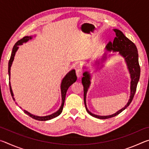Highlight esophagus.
I'll use <instances>...</instances> for the list:
<instances>
[{
    "instance_id": "1",
    "label": "esophagus",
    "mask_w": 149,
    "mask_h": 149,
    "mask_svg": "<svg viewBox=\"0 0 149 149\" xmlns=\"http://www.w3.org/2000/svg\"><path fill=\"white\" fill-rule=\"evenodd\" d=\"M82 74H83L82 70H81V69L76 70V75L78 78H80L81 77Z\"/></svg>"
}]
</instances>
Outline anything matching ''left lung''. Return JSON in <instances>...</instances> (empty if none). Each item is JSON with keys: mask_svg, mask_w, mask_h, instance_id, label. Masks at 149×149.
Segmentation results:
<instances>
[{"mask_svg": "<svg viewBox=\"0 0 149 149\" xmlns=\"http://www.w3.org/2000/svg\"><path fill=\"white\" fill-rule=\"evenodd\" d=\"M116 33V37L114 39L113 42H110L107 45V50L108 51H114V52H119V53L124 58L126 63H127V68L129 69V71L131 74V78H132V81H131V96L130 99L128 101L127 104L125 105V107H123L122 109L118 111L116 113L110 115V116H98L92 114L88 110L86 106V94L88 90V88L90 85V79L91 75L88 72H85L84 73V77H82V84L84 85V102L85 108H86L87 112L92 116L99 118V119H108L112 117H114L118 115L124 110L132 102V100L134 97L135 93L137 89V85L138 84L139 79L140 77V65L139 64L138 60V51L135 45L130 40L127 38L123 33L120 30L115 29H114ZM105 58V56L103 57V60ZM97 64V62H96Z\"/></svg>", "mask_w": 149, "mask_h": 149, "instance_id": "obj_1", "label": "left lung"}]
</instances>
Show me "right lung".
Returning a JSON list of instances; mask_svg holds the SVG:
<instances>
[{
  "mask_svg": "<svg viewBox=\"0 0 149 149\" xmlns=\"http://www.w3.org/2000/svg\"><path fill=\"white\" fill-rule=\"evenodd\" d=\"M32 37H28V36H26L24 37V38L21 39L19 40L18 41H17L16 42V44L14 45V46L12 49V54H11V56L10 58L9 62H8V75H9V79L10 78V67L12 64V62H13L14 58V56L15 54L17 51V49H18V46L19 45H21L24 43V42H26L29 41V39H31ZM77 80V76L76 74H75V71L74 70H72V71H70L69 73H68L67 75L64 77V79H62V84H61V93H62V105L60 107V109L56 112L54 114H52L49 116H35L31 114H30L29 112H27L26 110H24V112L26 113V114L29 116L30 117L33 118L35 120H39V121H47V120H51L52 118L57 117L58 116H59L60 114H61L63 110V107H64V101H65V95H66V92L67 90L68 89V88L70 87V85H72L74 82H75V81ZM9 85H10V93L12 97V99H13L14 100H15L14 97V94L12 93V90L10 86V83L9 81Z\"/></svg>",
  "mask_w": 149,
  "mask_h": 149,
  "instance_id": "1",
  "label": "right lung"
}]
</instances>
